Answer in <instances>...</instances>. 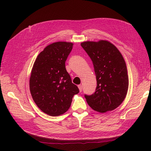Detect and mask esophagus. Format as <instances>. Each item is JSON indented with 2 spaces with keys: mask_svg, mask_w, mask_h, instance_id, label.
Wrapping results in <instances>:
<instances>
[{
  "mask_svg": "<svg viewBox=\"0 0 151 151\" xmlns=\"http://www.w3.org/2000/svg\"><path fill=\"white\" fill-rule=\"evenodd\" d=\"M78 88H79V89L80 92H81L82 90H83V86H82L81 84H80V85L78 86Z\"/></svg>",
  "mask_w": 151,
  "mask_h": 151,
  "instance_id": "1",
  "label": "esophagus"
}]
</instances>
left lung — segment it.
<instances>
[{
	"label": "left lung",
	"instance_id": "1",
	"mask_svg": "<svg viewBox=\"0 0 151 151\" xmlns=\"http://www.w3.org/2000/svg\"><path fill=\"white\" fill-rule=\"evenodd\" d=\"M93 62L97 86L92 95H85L94 110L106 113L116 109L125 99L129 88L126 63L118 48L106 40L81 43Z\"/></svg>",
	"mask_w": 151,
	"mask_h": 151
}]
</instances>
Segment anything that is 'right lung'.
I'll return each instance as SVG.
<instances>
[{
  "label": "right lung",
  "instance_id": "1",
  "mask_svg": "<svg viewBox=\"0 0 151 151\" xmlns=\"http://www.w3.org/2000/svg\"><path fill=\"white\" fill-rule=\"evenodd\" d=\"M73 43L58 42L47 46L36 57L29 78L33 101L45 113L57 116L70 108L72 98L79 92L72 83L65 61Z\"/></svg>",
  "mask_w": 151,
  "mask_h": 151
}]
</instances>
